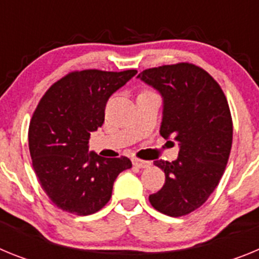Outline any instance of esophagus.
Wrapping results in <instances>:
<instances>
[{
	"instance_id": "obj_1",
	"label": "esophagus",
	"mask_w": 259,
	"mask_h": 259,
	"mask_svg": "<svg viewBox=\"0 0 259 259\" xmlns=\"http://www.w3.org/2000/svg\"><path fill=\"white\" fill-rule=\"evenodd\" d=\"M132 163H134V166L139 167V168H146V167L150 166L149 161H143V159H137V158L132 159Z\"/></svg>"
}]
</instances>
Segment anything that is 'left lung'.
Wrapping results in <instances>:
<instances>
[{
    "label": "left lung",
    "mask_w": 259,
    "mask_h": 259,
    "mask_svg": "<svg viewBox=\"0 0 259 259\" xmlns=\"http://www.w3.org/2000/svg\"><path fill=\"white\" fill-rule=\"evenodd\" d=\"M137 77L162 96L161 136L179 144L175 161H154L166 182L149 201L158 211L183 217L205 203L226 170L233 132L228 102L219 84L191 63L148 68Z\"/></svg>",
    "instance_id": "obj_1"
}]
</instances>
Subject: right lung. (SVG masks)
<instances>
[{"mask_svg": "<svg viewBox=\"0 0 259 259\" xmlns=\"http://www.w3.org/2000/svg\"><path fill=\"white\" fill-rule=\"evenodd\" d=\"M137 74L75 71L53 84L29 123L32 166L52 202L63 211L89 215L109 202L127 157L104 158L88 152L91 132L104 124L110 96Z\"/></svg>", "mask_w": 259, "mask_h": 259, "instance_id": "obj_1", "label": "right lung"}]
</instances>
